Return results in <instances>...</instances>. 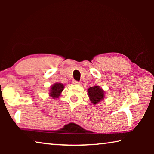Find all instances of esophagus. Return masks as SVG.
<instances>
[{
	"instance_id": "34e87169",
	"label": "esophagus",
	"mask_w": 154,
	"mask_h": 154,
	"mask_svg": "<svg viewBox=\"0 0 154 154\" xmlns=\"http://www.w3.org/2000/svg\"><path fill=\"white\" fill-rule=\"evenodd\" d=\"M72 83H73V84H79V82H78V81L73 80L72 81Z\"/></svg>"
}]
</instances>
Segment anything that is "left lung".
<instances>
[{"label": "left lung", "mask_w": 154, "mask_h": 154, "mask_svg": "<svg viewBox=\"0 0 154 154\" xmlns=\"http://www.w3.org/2000/svg\"><path fill=\"white\" fill-rule=\"evenodd\" d=\"M88 92L90 100L94 105H96V104L100 102L105 97L103 90L98 86L90 87L88 90Z\"/></svg>", "instance_id": "1"}]
</instances>
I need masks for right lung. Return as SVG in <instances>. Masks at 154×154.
Instances as JSON below:
<instances>
[{
    "instance_id": "right-lung-1",
    "label": "right lung",
    "mask_w": 154,
    "mask_h": 154,
    "mask_svg": "<svg viewBox=\"0 0 154 154\" xmlns=\"http://www.w3.org/2000/svg\"><path fill=\"white\" fill-rule=\"evenodd\" d=\"M64 89L63 84L60 83H56L54 85H52L50 90L49 94L53 98H58V96L60 95V93L62 92Z\"/></svg>"
}]
</instances>
